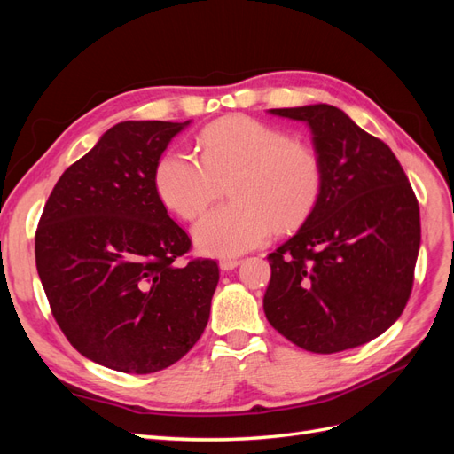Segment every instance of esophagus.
<instances>
[{"label": "esophagus", "instance_id": "esophagus-1", "mask_svg": "<svg viewBox=\"0 0 454 454\" xmlns=\"http://www.w3.org/2000/svg\"><path fill=\"white\" fill-rule=\"evenodd\" d=\"M240 265V259H222L219 261V267H222V270H232L235 267Z\"/></svg>", "mask_w": 454, "mask_h": 454}]
</instances>
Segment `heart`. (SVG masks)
Instances as JSON below:
<instances>
[{"instance_id": "1", "label": "heart", "mask_w": 454, "mask_h": 454, "mask_svg": "<svg viewBox=\"0 0 454 454\" xmlns=\"http://www.w3.org/2000/svg\"><path fill=\"white\" fill-rule=\"evenodd\" d=\"M200 159L172 149L155 170L157 193L184 219H197L223 195L231 200L195 227L197 246L231 257L265 244L274 225L292 229L312 212L324 187L322 159L310 144L292 140L263 121L235 115L199 136Z\"/></svg>"}]
</instances>
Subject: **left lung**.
Masks as SVG:
<instances>
[{
  "label": "left lung",
  "instance_id": "1",
  "mask_svg": "<svg viewBox=\"0 0 454 454\" xmlns=\"http://www.w3.org/2000/svg\"><path fill=\"white\" fill-rule=\"evenodd\" d=\"M269 112L310 127L324 187L303 227L267 257L265 316L309 352L360 347L400 318L413 290L419 200L392 149L339 107Z\"/></svg>",
  "mask_w": 454,
  "mask_h": 454
}]
</instances>
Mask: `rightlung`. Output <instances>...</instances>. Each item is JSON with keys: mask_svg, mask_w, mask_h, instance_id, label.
Masks as SVG:
<instances>
[{"mask_svg": "<svg viewBox=\"0 0 454 454\" xmlns=\"http://www.w3.org/2000/svg\"><path fill=\"white\" fill-rule=\"evenodd\" d=\"M185 122L125 121L54 185L35 231L51 312L85 358L147 375L182 360L210 318L214 259L182 257L187 232L157 193L162 151Z\"/></svg>", "mask_w": 454, "mask_h": 454, "instance_id": "1", "label": "right lung"}]
</instances>
